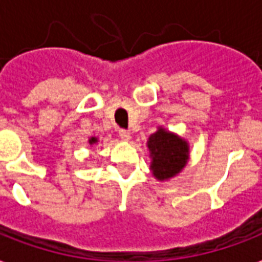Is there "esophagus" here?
<instances>
[{
	"mask_svg": "<svg viewBox=\"0 0 262 262\" xmlns=\"http://www.w3.org/2000/svg\"><path fill=\"white\" fill-rule=\"evenodd\" d=\"M118 135H119V137H121V139L122 140H125V141H127V140H130V132H127V130H125V129H121V130L118 132Z\"/></svg>",
	"mask_w": 262,
	"mask_h": 262,
	"instance_id": "34e87169",
	"label": "esophagus"
}]
</instances>
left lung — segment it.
Wrapping results in <instances>:
<instances>
[{
    "label": "left lung",
    "mask_w": 262,
    "mask_h": 262,
    "mask_svg": "<svg viewBox=\"0 0 262 262\" xmlns=\"http://www.w3.org/2000/svg\"><path fill=\"white\" fill-rule=\"evenodd\" d=\"M148 149L152 158V174L159 181H167L182 171L189 159V144L163 127L149 136Z\"/></svg>",
    "instance_id": "left-lung-1"
}]
</instances>
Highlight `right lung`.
<instances>
[{
	"mask_svg": "<svg viewBox=\"0 0 262 262\" xmlns=\"http://www.w3.org/2000/svg\"><path fill=\"white\" fill-rule=\"evenodd\" d=\"M88 143H90L91 145H92V144H96L98 143V139H96V137H91V139L88 140Z\"/></svg>",
	"mask_w": 262,
	"mask_h": 262,
	"instance_id": "right-lung-1",
	"label": "right lung"
}]
</instances>
